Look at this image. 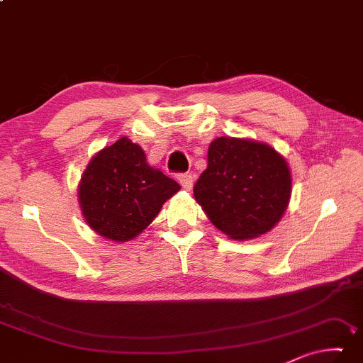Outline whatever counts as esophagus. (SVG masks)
I'll list each match as a JSON object with an SVG mask.
<instances>
[{
    "mask_svg": "<svg viewBox=\"0 0 363 363\" xmlns=\"http://www.w3.org/2000/svg\"><path fill=\"white\" fill-rule=\"evenodd\" d=\"M179 182H181V186L186 189V191H191L194 186V177H192V174H181Z\"/></svg>",
    "mask_w": 363,
    "mask_h": 363,
    "instance_id": "esophagus-1",
    "label": "esophagus"
}]
</instances>
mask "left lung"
<instances>
[{
	"mask_svg": "<svg viewBox=\"0 0 363 363\" xmlns=\"http://www.w3.org/2000/svg\"><path fill=\"white\" fill-rule=\"evenodd\" d=\"M287 161L268 143L218 137L194 187L197 203L228 238H260L279 223L291 200Z\"/></svg>",
	"mask_w": 363,
	"mask_h": 363,
	"instance_id": "obj_1",
	"label": "left lung"
}]
</instances>
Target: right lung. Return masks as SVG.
<instances>
[{"mask_svg": "<svg viewBox=\"0 0 363 363\" xmlns=\"http://www.w3.org/2000/svg\"><path fill=\"white\" fill-rule=\"evenodd\" d=\"M181 186L148 164L145 152L128 137L90 160L77 199L85 223L114 242H128L150 224Z\"/></svg>", "mask_w": 363, "mask_h": 363, "instance_id": "right-lung-1", "label": "right lung"}]
</instances>
